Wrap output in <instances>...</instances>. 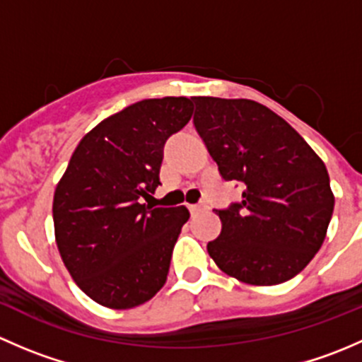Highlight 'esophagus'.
<instances>
[{
  "label": "esophagus",
  "mask_w": 362,
  "mask_h": 362,
  "mask_svg": "<svg viewBox=\"0 0 362 362\" xmlns=\"http://www.w3.org/2000/svg\"><path fill=\"white\" fill-rule=\"evenodd\" d=\"M206 204H189V211H191L192 215H196V214H199V211H203V210H206Z\"/></svg>",
  "instance_id": "esophagus-1"
}]
</instances>
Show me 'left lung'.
<instances>
[{"label":"left lung","instance_id":"left-lung-1","mask_svg":"<svg viewBox=\"0 0 362 362\" xmlns=\"http://www.w3.org/2000/svg\"><path fill=\"white\" fill-rule=\"evenodd\" d=\"M194 126L242 202L215 210L222 222L206 250L229 276L276 286L322 247L334 208L326 164L291 124L252 100L192 98Z\"/></svg>","mask_w":362,"mask_h":362}]
</instances>
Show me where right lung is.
I'll list each match as a JSON object with an SVG mask.
<instances>
[{
	"instance_id": "add662e5",
	"label": "right lung",
	"mask_w": 362,
	"mask_h": 362,
	"mask_svg": "<svg viewBox=\"0 0 362 362\" xmlns=\"http://www.w3.org/2000/svg\"><path fill=\"white\" fill-rule=\"evenodd\" d=\"M189 98L129 105L80 140L54 192L56 243L76 286L107 308L154 298L189 210L152 208L163 147L192 117Z\"/></svg>"
}]
</instances>
